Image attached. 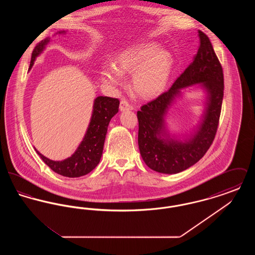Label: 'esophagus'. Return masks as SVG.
Returning <instances> with one entry per match:
<instances>
[{
    "instance_id": "1",
    "label": "esophagus",
    "mask_w": 255,
    "mask_h": 255,
    "mask_svg": "<svg viewBox=\"0 0 255 255\" xmlns=\"http://www.w3.org/2000/svg\"><path fill=\"white\" fill-rule=\"evenodd\" d=\"M121 111H130V110L133 109V106L127 100L123 99L121 101V106H120Z\"/></svg>"
}]
</instances>
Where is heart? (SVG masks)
Returning <instances> with one entry per match:
<instances>
[{
    "instance_id": "obj_1",
    "label": "heart",
    "mask_w": 255,
    "mask_h": 255,
    "mask_svg": "<svg viewBox=\"0 0 255 255\" xmlns=\"http://www.w3.org/2000/svg\"><path fill=\"white\" fill-rule=\"evenodd\" d=\"M172 65L169 52L161 50L155 43H146L119 54L114 60V67H107L101 71V79L108 85H122V74L133 72V91L139 97L153 98L164 91Z\"/></svg>"
}]
</instances>
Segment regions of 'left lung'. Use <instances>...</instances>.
Wrapping results in <instances>:
<instances>
[{"instance_id": "1", "label": "left lung", "mask_w": 255, "mask_h": 255, "mask_svg": "<svg viewBox=\"0 0 255 255\" xmlns=\"http://www.w3.org/2000/svg\"><path fill=\"white\" fill-rule=\"evenodd\" d=\"M199 47L191 64L169 90L137 111L138 147L146 165L164 174L189 168L204 157L218 129L224 97V73L209 38L198 31ZM202 83L209 94L203 122L188 141L178 142L165 136L163 118L179 89Z\"/></svg>"}]
</instances>
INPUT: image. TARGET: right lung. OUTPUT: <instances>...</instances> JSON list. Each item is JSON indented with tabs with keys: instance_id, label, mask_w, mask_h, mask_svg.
<instances>
[{
	"instance_id": "add662e5",
	"label": "right lung",
	"mask_w": 255,
	"mask_h": 255,
	"mask_svg": "<svg viewBox=\"0 0 255 255\" xmlns=\"http://www.w3.org/2000/svg\"><path fill=\"white\" fill-rule=\"evenodd\" d=\"M60 31L59 33H64ZM47 38L37 44L31 54L29 70L35 58L49 43ZM120 100L108 97H97L94 103V111L85 136L72 157L61 161H54L44 157L38 151V155L49 168L64 177L77 178L90 173L97 167L103 152V146L111 119L119 112Z\"/></svg>"
}]
</instances>
